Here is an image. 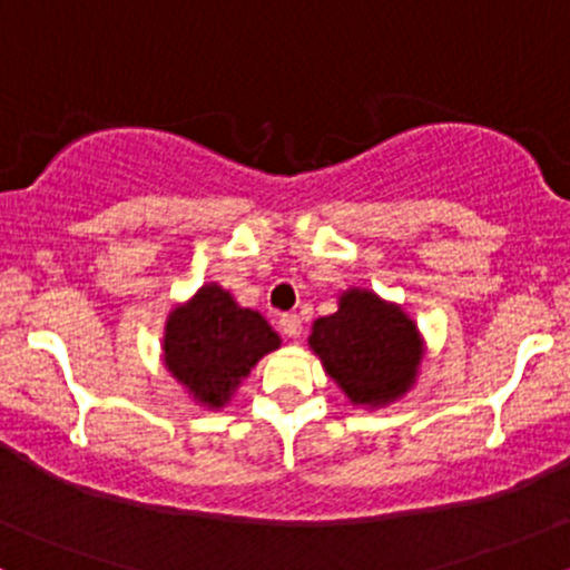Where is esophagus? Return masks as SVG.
<instances>
[{
  "label": "esophagus",
  "instance_id": "esophagus-1",
  "mask_svg": "<svg viewBox=\"0 0 570 570\" xmlns=\"http://www.w3.org/2000/svg\"><path fill=\"white\" fill-rule=\"evenodd\" d=\"M279 328H283L285 336L296 340V336H302V317H298V315H283V317H279Z\"/></svg>",
  "mask_w": 570,
  "mask_h": 570
}]
</instances>
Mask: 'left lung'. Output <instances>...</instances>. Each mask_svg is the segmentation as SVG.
Wrapping results in <instances>:
<instances>
[{
	"instance_id": "1",
	"label": "left lung",
	"mask_w": 570,
	"mask_h": 570,
	"mask_svg": "<svg viewBox=\"0 0 570 570\" xmlns=\"http://www.w3.org/2000/svg\"><path fill=\"white\" fill-rule=\"evenodd\" d=\"M309 351L353 405L383 407L415 385L424 340L400 304L347 287L334 315L312 323Z\"/></svg>"
}]
</instances>
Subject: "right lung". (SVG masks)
Wrapping results in <instances>:
<instances>
[{
  "label": "right lung",
  "instance_id": "add662e5",
  "mask_svg": "<svg viewBox=\"0 0 570 570\" xmlns=\"http://www.w3.org/2000/svg\"><path fill=\"white\" fill-rule=\"evenodd\" d=\"M283 345L261 312L238 307L225 287L209 283L165 323V370L198 405L219 410L266 353Z\"/></svg>",
  "mask_w": 570,
  "mask_h": 570
}]
</instances>
